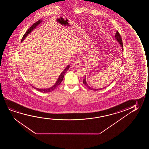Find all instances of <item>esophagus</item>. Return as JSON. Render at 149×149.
<instances>
[{"label": "esophagus", "mask_w": 149, "mask_h": 149, "mask_svg": "<svg viewBox=\"0 0 149 149\" xmlns=\"http://www.w3.org/2000/svg\"><path fill=\"white\" fill-rule=\"evenodd\" d=\"M74 67H75L78 68L80 67V66L82 65V61L81 60H77L75 62V63H74Z\"/></svg>", "instance_id": "esophagus-1"}]
</instances>
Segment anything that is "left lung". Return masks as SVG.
I'll return each instance as SVG.
<instances>
[{
	"instance_id": "left-lung-1",
	"label": "left lung",
	"mask_w": 149,
	"mask_h": 149,
	"mask_svg": "<svg viewBox=\"0 0 149 149\" xmlns=\"http://www.w3.org/2000/svg\"><path fill=\"white\" fill-rule=\"evenodd\" d=\"M114 39L115 40H116L119 43V44L120 45V47L122 48V50L123 54V42L122 40V38L120 37V33H118V31H116V35H115V36H114ZM113 81V80L112 81L111 83H110L109 85H110V84H111L112 82ZM83 83H84V84L85 85V86L87 87V88H88L90 90H93V91H99L100 90H102V89H103L104 88H106L107 86H105V87H104V88H92V87H91L90 86L88 85V84H87V82H86V77H85V78H84V79H83ZM108 85V86H109Z\"/></svg>"
}]
</instances>
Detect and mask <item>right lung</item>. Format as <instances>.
I'll use <instances>...</instances> for the list:
<instances>
[{
    "label": "right lung",
    "mask_w": 149,
    "mask_h": 149,
    "mask_svg": "<svg viewBox=\"0 0 149 149\" xmlns=\"http://www.w3.org/2000/svg\"><path fill=\"white\" fill-rule=\"evenodd\" d=\"M42 22H43L42 20H40L38 21H37V22H36L35 23H34V24L27 31L26 33H25L24 35V36H23L22 39V40H21V43L24 40V39L27 37V36H28L29 34H30L36 27H37L38 26H39V25L40 24V23H41ZM69 68L70 65H68L65 68V69L63 70V71L62 72L61 74L59 75V77L58 78L57 81H56L55 84H54L52 86L50 87V88H36V87L33 86H32V85H31V86H32L33 88L36 89V90H38V91L42 92V93H49V92H52V91H53V90H55V88H57V86H59V84H61V83L62 81H63V77H64L65 74V73H66V72L68 70H69Z\"/></svg>",
    "instance_id": "1"
}]
</instances>
